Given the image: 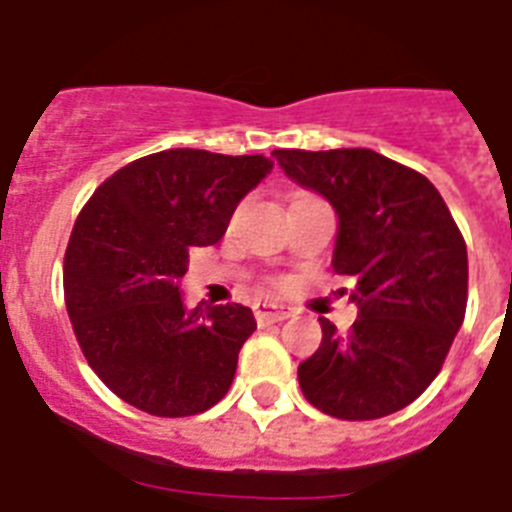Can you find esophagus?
Masks as SVG:
<instances>
[{"label":"esophagus","mask_w":512,"mask_h":512,"mask_svg":"<svg viewBox=\"0 0 512 512\" xmlns=\"http://www.w3.org/2000/svg\"><path fill=\"white\" fill-rule=\"evenodd\" d=\"M292 311L284 308V305H271V303H263L255 308V319L260 327H268V324H279V321L289 319Z\"/></svg>","instance_id":"obj_1"}]
</instances>
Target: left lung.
<instances>
[{"mask_svg": "<svg viewBox=\"0 0 512 512\" xmlns=\"http://www.w3.org/2000/svg\"><path fill=\"white\" fill-rule=\"evenodd\" d=\"M340 217L332 268L353 281L348 332L321 321L297 366L305 398L337 420H377L436 380L468 305V247L436 185L369 148L273 151Z\"/></svg>", "mask_w": 512, "mask_h": 512, "instance_id": "left-lung-1", "label": "left lung"}]
</instances>
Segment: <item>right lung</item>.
<instances>
[{"mask_svg": "<svg viewBox=\"0 0 512 512\" xmlns=\"http://www.w3.org/2000/svg\"><path fill=\"white\" fill-rule=\"evenodd\" d=\"M265 156L170 148L103 180L63 260L66 311L108 390L154 417L207 412L228 393L255 316L239 303L185 311L188 249L223 239L233 209L268 172Z\"/></svg>", "mask_w": 512, "mask_h": 512, "instance_id": "obj_1", "label": "right lung"}]
</instances>
